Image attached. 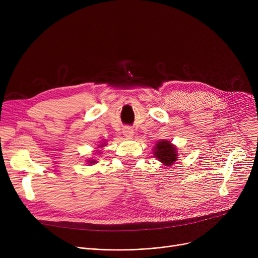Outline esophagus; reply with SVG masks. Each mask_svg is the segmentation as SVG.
Listing matches in <instances>:
<instances>
[{
    "label": "esophagus",
    "mask_w": 258,
    "mask_h": 258,
    "mask_svg": "<svg viewBox=\"0 0 258 258\" xmlns=\"http://www.w3.org/2000/svg\"><path fill=\"white\" fill-rule=\"evenodd\" d=\"M122 131H123L122 133H123V135L126 138H132L134 136V130L132 127L127 126V127H124Z\"/></svg>",
    "instance_id": "34e87169"
}]
</instances>
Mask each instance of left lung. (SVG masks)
<instances>
[{
    "label": "left lung",
    "instance_id": "obj_1",
    "mask_svg": "<svg viewBox=\"0 0 258 258\" xmlns=\"http://www.w3.org/2000/svg\"><path fill=\"white\" fill-rule=\"evenodd\" d=\"M155 148L154 155L166 166L172 165L173 162L178 158L175 147L172 146L169 141H160L157 143Z\"/></svg>",
    "mask_w": 258,
    "mask_h": 258
}]
</instances>
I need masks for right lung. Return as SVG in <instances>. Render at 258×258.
Wrapping results in <instances>:
<instances>
[{
    "instance_id": "1",
    "label": "right lung",
    "mask_w": 258,
    "mask_h": 258,
    "mask_svg": "<svg viewBox=\"0 0 258 258\" xmlns=\"http://www.w3.org/2000/svg\"><path fill=\"white\" fill-rule=\"evenodd\" d=\"M100 146H101V145H100ZM90 162H91V163H94V162H95V161H90Z\"/></svg>"
}]
</instances>
